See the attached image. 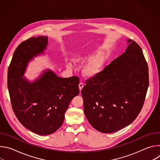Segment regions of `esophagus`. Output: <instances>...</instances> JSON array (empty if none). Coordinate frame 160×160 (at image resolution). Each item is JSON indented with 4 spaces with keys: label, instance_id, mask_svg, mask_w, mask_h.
I'll return each mask as SVG.
<instances>
[{
    "label": "esophagus",
    "instance_id": "1",
    "mask_svg": "<svg viewBox=\"0 0 160 160\" xmlns=\"http://www.w3.org/2000/svg\"><path fill=\"white\" fill-rule=\"evenodd\" d=\"M78 87H79L80 91H81V90H82V88H83V83L80 82V83H79V85H78Z\"/></svg>",
    "mask_w": 160,
    "mask_h": 160
}]
</instances>
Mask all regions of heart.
Listing matches in <instances>:
<instances>
[{
    "label": "heart",
    "instance_id": "obj_1",
    "mask_svg": "<svg viewBox=\"0 0 160 160\" xmlns=\"http://www.w3.org/2000/svg\"><path fill=\"white\" fill-rule=\"evenodd\" d=\"M87 61L88 62L83 67L82 73L87 78H92L101 72L106 62V55L103 52H99L93 56L92 53L85 52L76 54L73 59V62L77 65H82ZM66 66L70 70L73 68L71 63L67 64Z\"/></svg>",
    "mask_w": 160,
    "mask_h": 160
}]
</instances>
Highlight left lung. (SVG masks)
Returning <instances> with one entry per match:
<instances>
[{
  "mask_svg": "<svg viewBox=\"0 0 160 160\" xmlns=\"http://www.w3.org/2000/svg\"><path fill=\"white\" fill-rule=\"evenodd\" d=\"M125 52L114 59L82 90L88 122L102 133H112L132 123L144 104L149 72L142 50L127 40Z\"/></svg>",
  "mask_w": 160,
  "mask_h": 160,
  "instance_id": "1",
  "label": "left lung"
}]
</instances>
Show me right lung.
Wrapping results in <instances>:
<instances>
[{"label": "right lung", "mask_w": 160, "mask_h": 160, "mask_svg": "<svg viewBox=\"0 0 160 160\" xmlns=\"http://www.w3.org/2000/svg\"><path fill=\"white\" fill-rule=\"evenodd\" d=\"M48 37H32L15 50L8 73L12 108L19 122L38 135H50L62 125L71 101L79 94L78 77L61 78L51 70L33 82L23 76L28 62L43 54Z\"/></svg>", "instance_id": "1"}]
</instances>
